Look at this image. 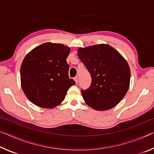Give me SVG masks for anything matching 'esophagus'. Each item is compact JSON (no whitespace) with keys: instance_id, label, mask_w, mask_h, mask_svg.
Instances as JSON below:
<instances>
[{"instance_id":"34e87169","label":"esophagus","mask_w":154,"mask_h":154,"mask_svg":"<svg viewBox=\"0 0 154 154\" xmlns=\"http://www.w3.org/2000/svg\"><path fill=\"white\" fill-rule=\"evenodd\" d=\"M74 79H75V82H76V83H78V79H78V77H77V76L75 77L74 78Z\"/></svg>"}]
</instances>
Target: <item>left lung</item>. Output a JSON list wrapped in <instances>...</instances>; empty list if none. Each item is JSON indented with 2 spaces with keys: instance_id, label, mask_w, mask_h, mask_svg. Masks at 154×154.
Listing matches in <instances>:
<instances>
[{
  "instance_id": "obj_1",
  "label": "left lung",
  "mask_w": 154,
  "mask_h": 154,
  "mask_svg": "<svg viewBox=\"0 0 154 154\" xmlns=\"http://www.w3.org/2000/svg\"><path fill=\"white\" fill-rule=\"evenodd\" d=\"M78 57L92 77L90 86L81 91L85 103L97 111L118 105L130 85V70L126 60L106 44L79 48Z\"/></svg>"
}]
</instances>
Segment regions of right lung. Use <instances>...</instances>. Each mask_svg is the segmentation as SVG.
<instances>
[{"label":"right lung","instance_id":"1","mask_svg":"<svg viewBox=\"0 0 154 154\" xmlns=\"http://www.w3.org/2000/svg\"><path fill=\"white\" fill-rule=\"evenodd\" d=\"M69 53L70 48L62 44L45 43L26 56L20 69L21 85L33 104L52 109L64 100L75 83L69 76Z\"/></svg>","mask_w":154,"mask_h":154}]
</instances>
